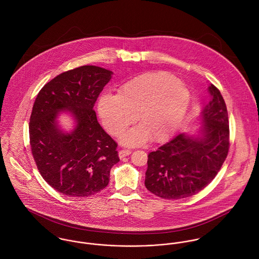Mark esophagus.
<instances>
[{"mask_svg": "<svg viewBox=\"0 0 259 259\" xmlns=\"http://www.w3.org/2000/svg\"><path fill=\"white\" fill-rule=\"evenodd\" d=\"M131 153H132V150H131V149H121V150L118 151V156H119L120 158H122V157H124V156H126V155H130Z\"/></svg>", "mask_w": 259, "mask_h": 259, "instance_id": "esophagus-1", "label": "esophagus"}]
</instances>
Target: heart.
<instances>
[{"label": "heart", "mask_w": 259, "mask_h": 259, "mask_svg": "<svg viewBox=\"0 0 259 259\" xmlns=\"http://www.w3.org/2000/svg\"><path fill=\"white\" fill-rule=\"evenodd\" d=\"M189 105V93L171 74L155 72L141 74L121 84L116 96H103L98 111L111 136H119L137 115L141 127L122 137L128 146L167 139L182 122Z\"/></svg>", "instance_id": "1"}]
</instances>
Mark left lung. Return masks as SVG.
Listing matches in <instances>:
<instances>
[{
	"label": "left lung",
	"instance_id": "1",
	"mask_svg": "<svg viewBox=\"0 0 259 259\" xmlns=\"http://www.w3.org/2000/svg\"><path fill=\"white\" fill-rule=\"evenodd\" d=\"M210 101L202 112L203 137L180 134L148 155L145 185L164 199L192 196L209 185L229 150V121L220 90L209 87Z\"/></svg>",
	"mask_w": 259,
	"mask_h": 259
}]
</instances>
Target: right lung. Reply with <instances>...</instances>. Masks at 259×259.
Returning <instances> with one entry per match:
<instances>
[{"label": "right lung", "instance_id": "right-lung-1", "mask_svg": "<svg viewBox=\"0 0 259 259\" xmlns=\"http://www.w3.org/2000/svg\"><path fill=\"white\" fill-rule=\"evenodd\" d=\"M112 73L82 66L47 82L35 100L29 123L30 145L42 179L57 191L87 197L104 189L111 168L119 161L117 144L103 130L94 106ZM71 110L74 132L62 133L55 122L58 111Z\"/></svg>", "mask_w": 259, "mask_h": 259}]
</instances>
